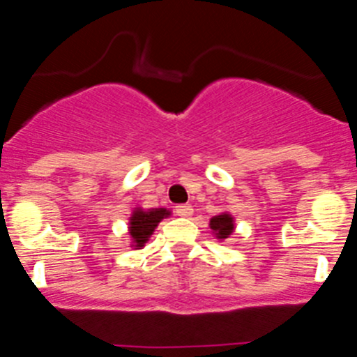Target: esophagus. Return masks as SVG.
<instances>
[{
	"instance_id": "obj_1",
	"label": "esophagus",
	"mask_w": 357,
	"mask_h": 357,
	"mask_svg": "<svg viewBox=\"0 0 357 357\" xmlns=\"http://www.w3.org/2000/svg\"><path fill=\"white\" fill-rule=\"evenodd\" d=\"M175 213L182 218H189L191 214H193V207L188 206V204H182V206H176Z\"/></svg>"
}]
</instances>
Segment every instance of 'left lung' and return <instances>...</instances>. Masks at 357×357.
I'll return each mask as SVG.
<instances>
[{"mask_svg": "<svg viewBox=\"0 0 357 357\" xmlns=\"http://www.w3.org/2000/svg\"><path fill=\"white\" fill-rule=\"evenodd\" d=\"M209 227L214 232V236L223 241V239H227L232 232H234V218H232V214L229 213L218 214V216L211 218Z\"/></svg>", "mask_w": 357, "mask_h": 357, "instance_id": "8db88e82", "label": "left lung"}]
</instances>
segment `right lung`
<instances>
[{"label":"right lung","instance_id":"right-lung-1","mask_svg":"<svg viewBox=\"0 0 357 357\" xmlns=\"http://www.w3.org/2000/svg\"><path fill=\"white\" fill-rule=\"evenodd\" d=\"M172 214V211L159 207V209H141V207H135L134 213L130 214V220H128V234H130L132 245L130 247L134 250H139L144 247V243L150 239V236L153 234V230L157 229L164 218H168Z\"/></svg>","mask_w":357,"mask_h":357}]
</instances>
